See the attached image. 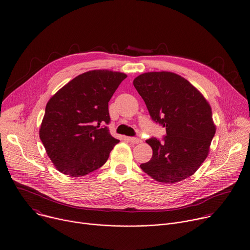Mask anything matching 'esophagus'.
<instances>
[{"label": "esophagus", "mask_w": 250, "mask_h": 250, "mask_svg": "<svg viewBox=\"0 0 250 250\" xmlns=\"http://www.w3.org/2000/svg\"><path fill=\"white\" fill-rule=\"evenodd\" d=\"M128 140H129V142H130L131 144H135V145H137V144H141V143L143 142L141 139H139V138H135V137H130V138H128Z\"/></svg>", "instance_id": "obj_1"}]
</instances>
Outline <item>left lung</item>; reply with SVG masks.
<instances>
[{
	"instance_id": "8db88e82",
	"label": "left lung",
	"mask_w": 250,
	"mask_h": 250,
	"mask_svg": "<svg viewBox=\"0 0 250 250\" xmlns=\"http://www.w3.org/2000/svg\"><path fill=\"white\" fill-rule=\"evenodd\" d=\"M133 85L152 120L166 129L164 143L147 140L153 156L142 170L162 183H176L193 175L208 157L215 134L209 104L191 83L170 72L137 76Z\"/></svg>"
}]
</instances>
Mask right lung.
<instances>
[{
    "label": "right lung",
    "mask_w": 250,
    "mask_h": 250,
    "mask_svg": "<svg viewBox=\"0 0 250 250\" xmlns=\"http://www.w3.org/2000/svg\"><path fill=\"white\" fill-rule=\"evenodd\" d=\"M126 76L89 71L74 77L48 101L40 138L59 172L86 176L107 161L120 142L105 125L110 122L108 102Z\"/></svg>",
    "instance_id": "obj_1"
}]
</instances>
